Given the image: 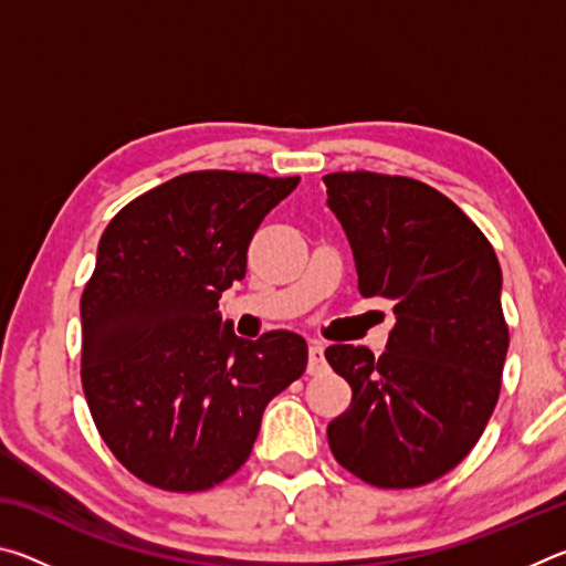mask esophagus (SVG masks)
I'll list each match as a JSON object with an SVG mask.
<instances>
[{
	"instance_id": "esophagus-1",
	"label": "esophagus",
	"mask_w": 566,
	"mask_h": 566,
	"mask_svg": "<svg viewBox=\"0 0 566 566\" xmlns=\"http://www.w3.org/2000/svg\"><path fill=\"white\" fill-rule=\"evenodd\" d=\"M324 369H327V361H324V344L314 339L310 344V367H306V371H310V375H322Z\"/></svg>"
}]
</instances>
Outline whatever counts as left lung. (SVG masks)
<instances>
[{
	"label": "left lung",
	"instance_id": "left-lung-1",
	"mask_svg": "<svg viewBox=\"0 0 566 566\" xmlns=\"http://www.w3.org/2000/svg\"><path fill=\"white\" fill-rule=\"evenodd\" d=\"M327 205L347 232L361 296L395 302L375 359L332 344L349 409L329 421L337 462L379 490H415L462 462L502 389L510 327L494 247L442 191L409 177L334 171Z\"/></svg>",
	"mask_w": 566,
	"mask_h": 566
}]
</instances>
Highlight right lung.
Segmentation results:
<instances>
[{
  "label": "right lung",
  "instance_id": "1",
  "mask_svg": "<svg viewBox=\"0 0 566 566\" xmlns=\"http://www.w3.org/2000/svg\"><path fill=\"white\" fill-rule=\"evenodd\" d=\"M300 177L187 171L104 229L84 284L82 387L104 444L167 492H205L242 467L264 407L306 369V342L222 329L256 227Z\"/></svg>",
  "mask_w": 566,
  "mask_h": 566
}]
</instances>
